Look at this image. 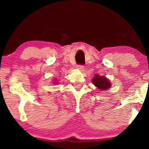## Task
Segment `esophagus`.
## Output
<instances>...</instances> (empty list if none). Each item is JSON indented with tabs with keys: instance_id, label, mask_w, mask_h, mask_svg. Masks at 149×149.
<instances>
[{
	"instance_id": "obj_1",
	"label": "esophagus",
	"mask_w": 149,
	"mask_h": 149,
	"mask_svg": "<svg viewBox=\"0 0 149 149\" xmlns=\"http://www.w3.org/2000/svg\"><path fill=\"white\" fill-rule=\"evenodd\" d=\"M77 68H78L79 70H80L81 72H84L85 68H84V66H82V65H78V66H77Z\"/></svg>"
}]
</instances>
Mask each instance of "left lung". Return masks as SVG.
<instances>
[{"label":"left lung","instance_id":"1","mask_svg":"<svg viewBox=\"0 0 149 149\" xmlns=\"http://www.w3.org/2000/svg\"><path fill=\"white\" fill-rule=\"evenodd\" d=\"M91 81L93 84L100 90H107L111 87V83L105 76H100L99 74H95Z\"/></svg>","mask_w":149,"mask_h":149}]
</instances>
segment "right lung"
<instances>
[{"label": "right lung", "instance_id": "right-lung-1", "mask_svg": "<svg viewBox=\"0 0 149 149\" xmlns=\"http://www.w3.org/2000/svg\"><path fill=\"white\" fill-rule=\"evenodd\" d=\"M53 81H54V82H53L54 83V84H57V83H58V81H57V79H55Z\"/></svg>", "mask_w": 149, "mask_h": 149}]
</instances>
